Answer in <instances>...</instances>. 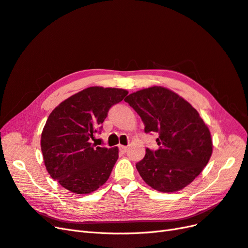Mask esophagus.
<instances>
[{"label": "esophagus", "instance_id": "esophagus-1", "mask_svg": "<svg viewBox=\"0 0 248 248\" xmlns=\"http://www.w3.org/2000/svg\"><path fill=\"white\" fill-rule=\"evenodd\" d=\"M127 148L126 146H122V145H120L119 146V150H120V152H122V153H126L127 152Z\"/></svg>", "mask_w": 248, "mask_h": 248}]
</instances>
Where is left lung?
<instances>
[{"mask_svg":"<svg viewBox=\"0 0 248 248\" xmlns=\"http://www.w3.org/2000/svg\"><path fill=\"white\" fill-rule=\"evenodd\" d=\"M145 124V132L158 134L156 151L136 164L142 180L161 192L183 189L196 179L212 155L208 126L189 102L170 90L154 86L124 99Z\"/></svg>","mask_w":248,"mask_h":248,"instance_id":"left-lung-1","label":"left lung"}]
</instances>
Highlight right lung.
<instances>
[{
  "label": "right lung",
  "mask_w": 248,
  "mask_h": 248,
  "mask_svg": "<svg viewBox=\"0 0 248 248\" xmlns=\"http://www.w3.org/2000/svg\"><path fill=\"white\" fill-rule=\"evenodd\" d=\"M127 94L124 89L90 87L50 112L41 133L43 160L50 177L67 190L91 193L108 181L119 150L96 147L91 139Z\"/></svg>",
  "instance_id": "1"
}]
</instances>
